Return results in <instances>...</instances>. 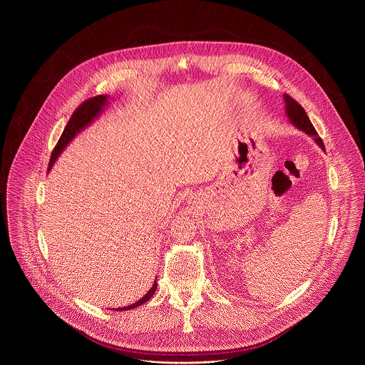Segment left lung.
I'll use <instances>...</instances> for the list:
<instances>
[{"label": "left lung", "instance_id": "left-lung-1", "mask_svg": "<svg viewBox=\"0 0 365 365\" xmlns=\"http://www.w3.org/2000/svg\"><path fill=\"white\" fill-rule=\"evenodd\" d=\"M284 101H285V114H287V117L289 118L292 125L294 128H297L299 130L304 131L309 137H312L314 141L324 150V144H323L319 134L315 130V128L312 126L309 118L307 117L304 108L288 95H284Z\"/></svg>", "mask_w": 365, "mask_h": 365}]
</instances>
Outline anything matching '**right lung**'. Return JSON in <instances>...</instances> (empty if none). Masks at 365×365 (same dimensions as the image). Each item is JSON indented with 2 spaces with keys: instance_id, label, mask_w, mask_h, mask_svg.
Masks as SVG:
<instances>
[{
  "instance_id": "add662e5",
  "label": "right lung",
  "mask_w": 365,
  "mask_h": 365,
  "mask_svg": "<svg viewBox=\"0 0 365 365\" xmlns=\"http://www.w3.org/2000/svg\"><path fill=\"white\" fill-rule=\"evenodd\" d=\"M108 104V96L107 95H99L95 98H91L86 102L83 103L81 106H78V108L73 113L72 118L69 119L68 125L65 126V130L62 133L61 138H59L58 144L54 148L51 158H50V163H48V171L53 168L54 163L57 161L59 155L62 153V150L68 146V144L73 140L74 137L88 128L96 118L99 117L104 110V107ZM158 289V281L155 279L153 285L150 287V289L148 291L145 296L143 299H140L138 302L133 303L130 306L120 307V308H115V311H128V309H133L135 307L141 306L146 303Z\"/></svg>"
}]
</instances>
